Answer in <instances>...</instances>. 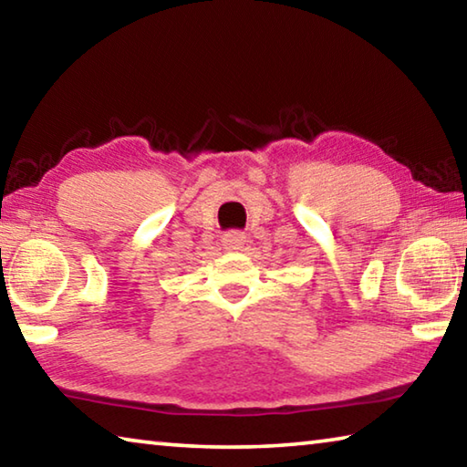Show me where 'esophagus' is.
Segmentation results:
<instances>
[{
	"label": "esophagus",
	"instance_id": "obj_1",
	"mask_svg": "<svg viewBox=\"0 0 467 467\" xmlns=\"http://www.w3.org/2000/svg\"><path fill=\"white\" fill-rule=\"evenodd\" d=\"M244 239H247V236H244V233H241V231H228L223 236V244H224V249H228V251H236V249L243 247Z\"/></svg>",
	"mask_w": 467,
	"mask_h": 467
}]
</instances>
